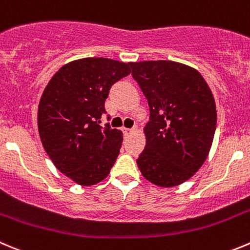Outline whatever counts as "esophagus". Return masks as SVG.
<instances>
[{
	"label": "esophagus",
	"mask_w": 250,
	"mask_h": 250,
	"mask_svg": "<svg viewBox=\"0 0 250 250\" xmlns=\"http://www.w3.org/2000/svg\"><path fill=\"white\" fill-rule=\"evenodd\" d=\"M122 130H123V133H125V136H128V134H130V133L134 130V128H132V129H130V128H123Z\"/></svg>",
	"instance_id": "esophagus-1"
}]
</instances>
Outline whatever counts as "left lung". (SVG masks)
Here are the masks:
<instances>
[{"instance_id": "1", "label": "left lung", "mask_w": 250, "mask_h": 250, "mask_svg": "<svg viewBox=\"0 0 250 250\" xmlns=\"http://www.w3.org/2000/svg\"><path fill=\"white\" fill-rule=\"evenodd\" d=\"M130 66L150 111L137 165L154 185H180L202 167L211 149L217 123L213 95L201 74L188 65L157 60Z\"/></svg>"}]
</instances>
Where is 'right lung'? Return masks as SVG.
I'll return each instance as SVG.
<instances>
[{
	"label": "right lung",
	"instance_id": "right-lung-1",
	"mask_svg": "<svg viewBox=\"0 0 250 250\" xmlns=\"http://www.w3.org/2000/svg\"><path fill=\"white\" fill-rule=\"evenodd\" d=\"M130 74V62L85 58L60 67L42 95L38 129L53 164L67 178L91 186L107 178L120 154L123 134L107 123L109 88Z\"/></svg>",
	"mask_w": 250,
	"mask_h": 250
}]
</instances>
